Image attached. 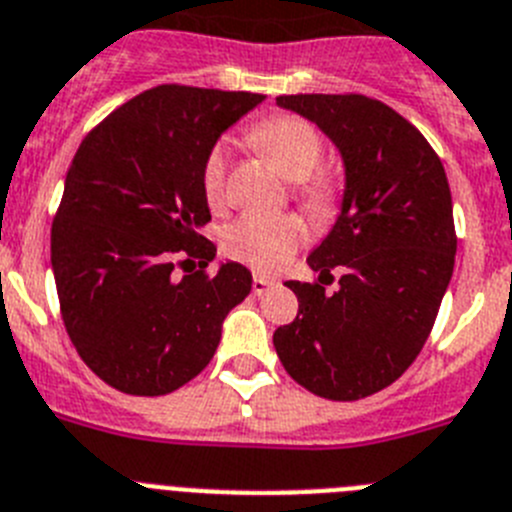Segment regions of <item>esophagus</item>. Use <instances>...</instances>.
Instances as JSON below:
<instances>
[{
	"label": "esophagus",
	"mask_w": 512,
	"mask_h": 512,
	"mask_svg": "<svg viewBox=\"0 0 512 512\" xmlns=\"http://www.w3.org/2000/svg\"><path fill=\"white\" fill-rule=\"evenodd\" d=\"M269 287H274V279H266V277H261V274H253V282H251L253 295H264Z\"/></svg>",
	"instance_id": "esophagus-1"
}]
</instances>
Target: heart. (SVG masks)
I'll list each match as a JSON object with an SVG mask.
<instances>
[{"label": "heart", "mask_w": 512, "mask_h": 512, "mask_svg": "<svg viewBox=\"0 0 512 512\" xmlns=\"http://www.w3.org/2000/svg\"><path fill=\"white\" fill-rule=\"evenodd\" d=\"M248 142L266 157H272L290 181H298L295 202L313 222L331 220L339 209V183L323 173V139L316 126L300 116H277L248 134ZM227 163L230 150L217 142L202 168V189L212 207L227 199ZM305 233L295 217H259L243 214L222 230V251L230 259L251 266L256 272H277L298 251Z\"/></svg>", "instance_id": "b5f03b06"}]
</instances>
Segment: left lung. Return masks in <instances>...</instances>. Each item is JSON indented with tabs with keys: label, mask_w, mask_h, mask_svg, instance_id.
<instances>
[{
	"label": "left lung",
	"mask_w": 512,
	"mask_h": 512,
	"mask_svg": "<svg viewBox=\"0 0 512 512\" xmlns=\"http://www.w3.org/2000/svg\"><path fill=\"white\" fill-rule=\"evenodd\" d=\"M339 147L342 214L308 256L318 282H287L298 316L274 331L292 381L331 401L383 391L425 347L456 261L451 186L417 126L368 95H279ZM334 268L340 290L326 293Z\"/></svg>",
	"instance_id": "1"
}]
</instances>
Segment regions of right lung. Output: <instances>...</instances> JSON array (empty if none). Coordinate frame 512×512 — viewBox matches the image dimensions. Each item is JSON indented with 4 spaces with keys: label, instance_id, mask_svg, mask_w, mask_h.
I'll use <instances>...</instances> for the list:
<instances>
[{
    "label": "right lung",
    "instance_id": "1",
    "mask_svg": "<svg viewBox=\"0 0 512 512\" xmlns=\"http://www.w3.org/2000/svg\"><path fill=\"white\" fill-rule=\"evenodd\" d=\"M264 95L157 85L100 121L74 155L51 225L59 308L85 365L121 393L165 396L202 373L251 272L214 259L202 168ZM196 258L200 269L191 273ZM184 269V274L177 272Z\"/></svg>",
    "mask_w": 512,
    "mask_h": 512
}]
</instances>
